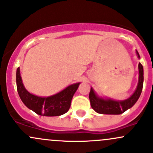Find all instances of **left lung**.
I'll return each mask as SVG.
<instances>
[{
  "mask_svg": "<svg viewBox=\"0 0 153 153\" xmlns=\"http://www.w3.org/2000/svg\"><path fill=\"white\" fill-rule=\"evenodd\" d=\"M138 58H140L139 54L137 52ZM139 69V80H138V86L133 95L128 99L122 101H113V100H104L100 98L95 95L92 88H91L89 92V100L92 109L96 112L100 114H109V115H119L123 113L128 109L132 107L136 103L141 95L143 89V69L141 63L138 64Z\"/></svg>",
  "mask_w": 153,
  "mask_h": 153,
  "instance_id": "left-lung-1",
  "label": "left lung"
}]
</instances>
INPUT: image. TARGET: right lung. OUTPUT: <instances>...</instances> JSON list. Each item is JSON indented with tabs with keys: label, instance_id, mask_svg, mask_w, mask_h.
Listing matches in <instances>:
<instances>
[{
	"label": "right lung",
	"instance_id": "right-lung-1",
	"mask_svg": "<svg viewBox=\"0 0 153 153\" xmlns=\"http://www.w3.org/2000/svg\"><path fill=\"white\" fill-rule=\"evenodd\" d=\"M17 89L21 101L35 113L44 116H58L66 113L80 83L69 86L59 93L47 98H41L29 93L22 83L19 67L16 72Z\"/></svg>",
	"mask_w": 153,
	"mask_h": 153
}]
</instances>
